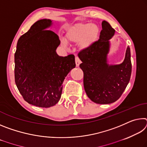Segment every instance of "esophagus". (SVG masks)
<instances>
[{
    "mask_svg": "<svg viewBox=\"0 0 147 147\" xmlns=\"http://www.w3.org/2000/svg\"><path fill=\"white\" fill-rule=\"evenodd\" d=\"M75 63H76V66L78 67L80 65V64L81 63V61L80 60V59L78 58V56L75 57Z\"/></svg>",
    "mask_w": 147,
    "mask_h": 147,
    "instance_id": "esophagus-1",
    "label": "esophagus"
}]
</instances>
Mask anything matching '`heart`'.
<instances>
[{"label": "heart", "mask_w": 147, "mask_h": 147, "mask_svg": "<svg viewBox=\"0 0 147 147\" xmlns=\"http://www.w3.org/2000/svg\"><path fill=\"white\" fill-rule=\"evenodd\" d=\"M100 34V29L97 24L90 23H78L69 27L66 32V39L71 43H78L81 50L90 49L97 41ZM65 47L68 45L67 41L61 40Z\"/></svg>", "instance_id": "heart-1"}]
</instances>
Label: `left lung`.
<instances>
[{
    "instance_id": "left-lung-1",
    "label": "left lung",
    "mask_w": 147,
    "mask_h": 147,
    "mask_svg": "<svg viewBox=\"0 0 147 147\" xmlns=\"http://www.w3.org/2000/svg\"><path fill=\"white\" fill-rule=\"evenodd\" d=\"M99 39L90 49L82 50L78 57L82 61L80 67L84 72V86L91 100L96 104L113 103L121 97L130 79L131 73L130 49L128 47L123 63H108L109 39L115 30L103 21Z\"/></svg>"
}]
</instances>
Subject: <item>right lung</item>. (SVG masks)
Segmentation results:
<instances>
[{
    "label": "right lung",
    "mask_w": 147,
    "mask_h": 147,
    "mask_svg": "<svg viewBox=\"0 0 147 147\" xmlns=\"http://www.w3.org/2000/svg\"><path fill=\"white\" fill-rule=\"evenodd\" d=\"M51 19L36 22L20 37L15 53V81L24 100L41 108H50L61 98L66 76L75 67L74 56H59L60 41L49 30Z\"/></svg>",
    "instance_id": "add662e5"
}]
</instances>
